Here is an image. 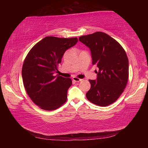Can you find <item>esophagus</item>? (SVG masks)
<instances>
[{"mask_svg":"<svg viewBox=\"0 0 148 148\" xmlns=\"http://www.w3.org/2000/svg\"><path fill=\"white\" fill-rule=\"evenodd\" d=\"M72 79H73L74 82H79L82 81V79L77 78V77H72Z\"/></svg>","mask_w":148,"mask_h":148,"instance_id":"esophagus-1","label":"esophagus"}]
</instances>
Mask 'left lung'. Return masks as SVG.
Wrapping results in <instances>:
<instances>
[{
  "mask_svg": "<svg viewBox=\"0 0 148 148\" xmlns=\"http://www.w3.org/2000/svg\"><path fill=\"white\" fill-rule=\"evenodd\" d=\"M79 40L91 51L92 64L97 65V79L89 81L91 89L86 97L94 104L106 106L124 91L129 78V60L122 46L102 32L80 36Z\"/></svg>",
  "mask_w": 148,
  "mask_h": 148,
  "instance_id": "left-lung-1",
  "label": "left lung"
}]
</instances>
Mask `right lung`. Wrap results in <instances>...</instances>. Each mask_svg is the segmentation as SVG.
Wrapping results in <instances>:
<instances>
[{
    "label": "right lung",
    "mask_w": 148,
    "mask_h": 148,
    "mask_svg": "<svg viewBox=\"0 0 148 148\" xmlns=\"http://www.w3.org/2000/svg\"><path fill=\"white\" fill-rule=\"evenodd\" d=\"M77 40L47 36L27 54L22 68L23 85L30 98L40 108L54 110L66 101L72 80L55 74L64 52Z\"/></svg>",
    "instance_id": "obj_1"
}]
</instances>
